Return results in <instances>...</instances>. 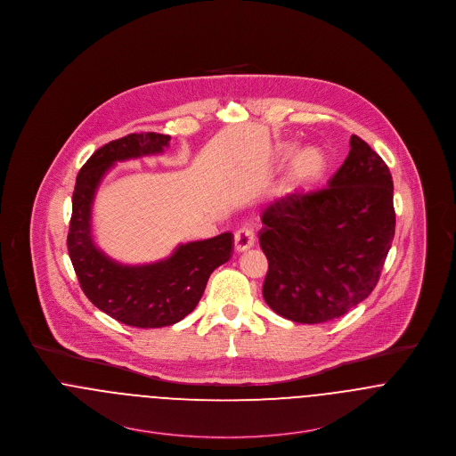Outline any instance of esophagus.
Here are the masks:
<instances>
[{"label":"esophagus","instance_id":"34e87169","mask_svg":"<svg viewBox=\"0 0 456 456\" xmlns=\"http://www.w3.org/2000/svg\"><path fill=\"white\" fill-rule=\"evenodd\" d=\"M254 242H256V235H254V232H252L250 228H248V226H244V228H240V230L235 232L233 246H235L237 252L248 250V248L254 246Z\"/></svg>","mask_w":456,"mask_h":456}]
</instances>
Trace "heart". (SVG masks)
<instances>
[{"instance_id": "1", "label": "heart", "mask_w": 456, "mask_h": 456, "mask_svg": "<svg viewBox=\"0 0 456 456\" xmlns=\"http://www.w3.org/2000/svg\"><path fill=\"white\" fill-rule=\"evenodd\" d=\"M292 150H294L292 144L281 146V153L284 157L290 155ZM326 167H328V159L322 151H319L315 148H306L296 155V159L292 162V175L301 181H312V179L319 177L326 170Z\"/></svg>"}]
</instances>
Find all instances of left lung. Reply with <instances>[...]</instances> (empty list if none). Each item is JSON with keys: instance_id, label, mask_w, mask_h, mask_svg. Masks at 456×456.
<instances>
[{"instance_id": "8db88e82", "label": "left lung", "mask_w": 456, "mask_h": 456, "mask_svg": "<svg viewBox=\"0 0 456 456\" xmlns=\"http://www.w3.org/2000/svg\"><path fill=\"white\" fill-rule=\"evenodd\" d=\"M261 221L266 305L292 322H328L378 284L395 233L392 174L366 141L352 135L328 188L281 197L263 208Z\"/></svg>"}]
</instances>
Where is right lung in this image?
Masks as SVG:
<instances>
[{
	"label": "right lung",
	"mask_w": 456,
	"mask_h": 456,
	"mask_svg": "<svg viewBox=\"0 0 456 456\" xmlns=\"http://www.w3.org/2000/svg\"><path fill=\"white\" fill-rule=\"evenodd\" d=\"M170 135L128 134L99 148L80 168L69 221L68 250L85 296L132 328L172 326L199 305L210 273L233 252L230 232L181 244L167 259L128 266L113 261L92 239V204L104 174L117 162L162 153Z\"/></svg>",
	"instance_id": "1"
}]
</instances>
